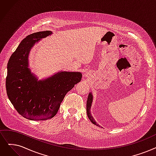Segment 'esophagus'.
<instances>
[{
	"instance_id": "1",
	"label": "esophagus",
	"mask_w": 156,
	"mask_h": 156,
	"mask_svg": "<svg viewBox=\"0 0 156 156\" xmlns=\"http://www.w3.org/2000/svg\"><path fill=\"white\" fill-rule=\"evenodd\" d=\"M85 75H86V76H87V74H85Z\"/></svg>"
}]
</instances>
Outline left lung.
<instances>
[{
	"instance_id": "1",
	"label": "left lung",
	"mask_w": 156,
	"mask_h": 156,
	"mask_svg": "<svg viewBox=\"0 0 156 156\" xmlns=\"http://www.w3.org/2000/svg\"><path fill=\"white\" fill-rule=\"evenodd\" d=\"M92 95L91 93H90L89 94V96H88L87 98V116L89 117V119H90V120L91 121V122L95 125L98 126L99 125L96 123V122H95V120H94L93 117H92L90 112V108L92 105Z\"/></svg>"
}]
</instances>
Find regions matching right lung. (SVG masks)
<instances>
[{
	"label": "right lung",
	"mask_w": 156,
	"mask_h": 156,
	"mask_svg": "<svg viewBox=\"0 0 156 156\" xmlns=\"http://www.w3.org/2000/svg\"><path fill=\"white\" fill-rule=\"evenodd\" d=\"M46 30L33 33L20 43L8 64L6 92L20 115L32 120H45L57 114L66 94L82 80L80 72L62 71L43 81L31 74L28 56L36 42L50 34Z\"/></svg>",
	"instance_id": "right-lung-1"
}]
</instances>
